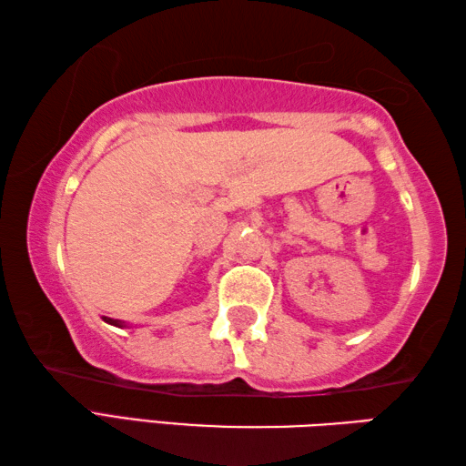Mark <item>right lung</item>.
Returning <instances> with one entry per match:
<instances>
[{"mask_svg": "<svg viewBox=\"0 0 466 466\" xmlns=\"http://www.w3.org/2000/svg\"><path fill=\"white\" fill-rule=\"evenodd\" d=\"M104 321H106V323H110V325H114V328H127V323H125V321L110 319V317H104Z\"/></svg>", "mask_w": 466, "mask_h": 466, "instance_id": "1", "label": "right lung"}]
</instances>
